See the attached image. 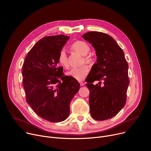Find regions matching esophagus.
I'll return each mask as SVG.
<instances>
[{
    "label": "esophagus",
    "mask_w": 151,
    "mask_h": 151,
    "mask_svg": "<svg viewBox=\"0 0 151 151\" xmlns=\"http://www.w3.org/2000/svg\"><path fill=\"white\" fill-rule=\"evenodd\" d=\"M79 83H80V85H81V86H83V85H84L83 82H82V81H79Z\"/></svg>",
    "instance_id": "34e87169"
}]
</instances>
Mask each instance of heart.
Returning <instances> with one entry per match:
<instances>
[{"label":"heart","instance_id":"obj_1","mask_svg":"<svg viewBox=\"0 0 151 151\" xmlns=\"http://www.w3.org/2000/svg\"><path fill=\"white\" fill-rule=\"evenodd\" d=\"M71 47L73 50L79 53L82 55H83L82 63H84L85 61L90 63L91 61V57L87 55L90 51V48L87 43L83 41H77L73 43ZM58 60L59 63L64 68H68L69 67V58L64 49H62L60 51ZM88 72L89 67L87 64H84L80 67L71 69L69 72H68L67 75L77 80L81 81L87 76Z\"/></svg>","mask_w":151,"mask_h":151}]
</instances>
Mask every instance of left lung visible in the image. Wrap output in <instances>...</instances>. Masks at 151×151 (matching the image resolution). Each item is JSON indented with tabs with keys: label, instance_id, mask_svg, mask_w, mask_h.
I'll return each mask as SVG.
<instances>
[{
	"label": "left lung",
	"instance_id": "8db88e82",
	"mask_svg": "<svg viewBox=\"0 0 151 151\" xmlns=\"http://www.w3.org/2000/svg\"><path fill=\"white\" fill-rule=\"evenodd\" d=\"M82 37L92 44L97 57L86 83L90 90L91 115L97 121L108 119L115 116L125 104L130 83L128 65L124 51L109 35L90 32L83 34ZM96 80L99 81V84H93Z\"/></svg>",
	"mask_w": 151,
	"mask_h": 151
}]
</instances>
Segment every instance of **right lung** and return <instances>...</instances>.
I'll list each match as a JSON object with an SVG mask.
<instances>
[{"instance_id":"add662e5","label":"right lung","mask_w":151,"mask_h":151,"mask_svg":"<svg viewBox=\"0 0 151 151\" xmlns=\"http://www.w3.org/2000/svg\"><path fill=\"white\" fill-rule=\"evenodd\" d=\"M69 39L63 35L42 38L29 52L23 66L27 103L38 116L52 122L67 119L70 103L80 87L76 79L64 76L57 66L59 52Z\"/></svg>"}]
</instances>
